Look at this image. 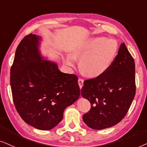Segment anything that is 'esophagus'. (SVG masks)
Instances as JSON below:
<instances>
[{
  "instance_id": "obj_1",
  "label": "esophagus",
  "mask_w": 147,
  "mask_h": 147,
  "mask_svg": "<svg viewBox=\"0 0 147 147\" xmlns=\"http://www.w3.org/2000/svg\"><path fill=\"white\" fill-rule=\"evenodd\" d=\"M83 82H84L83 79H81V78H79V79H78V83H79V87L81 88V89L82 88V87H83Z\"/></svg>"
}]
</instances>
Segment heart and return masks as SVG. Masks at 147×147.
<instances>
[{
    "mask_svg": "<svg viewBox=\"0 0 147 147\" xmlns=\"http://www.w3.org/2000/svg\"><path fill=\"white\" fill-rule=\"evenodd\" d=\"M118 52L115 40L104 37H91L80 42L72 48L71 55L64 59L66 65L72 67L79 59V68L84 75L97 77L105 73L112 64Z\"/></svg>",
    "mask_w": 147,
    "mask_h": 147,
    "instance_id": "1",
    "label": "heart"
}]
</instances>
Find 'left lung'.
Returning a JSON list of instances; mask_svg holds the SVG:
<instances>
[{"instance_id": "obj_1", "label": "left lung", "mask_w": 147, "mask_h": 147, "mask_svg": "<svg viewBox=\"0 0 147 147\" xmlns=\"http://www.w3.org/2000/svg\"><path fill=\"white\" fill-rule=\"evenodd\" d=\"M136 92L135 64L124 43L109 69L95 79L85 80L81 95L91 103L84 122L95 130L116 125L124 118Z\"/></svg>"}]
</instances>
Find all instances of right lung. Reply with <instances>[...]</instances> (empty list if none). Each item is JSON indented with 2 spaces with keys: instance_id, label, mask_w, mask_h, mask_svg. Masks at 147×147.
<instances>
[{
  "instance_id": "right-lung-1",
  "label": "right lung",
  "mask_w": 147,
  "mask_h": 147,
  "mask_svg": "<svg viewBox=\"0 0 147 147\" xmlns=\"http://www.w3.org/2000/svg\"><path fill=\"white\" fill-rule=\"evenodd\" d=\"M40 36L27 35L17 46L11 68L13 102L27 124L48 130L59 124L66 107L79 99L80 88L75 75L63 73L57 64L40 52Z\"/></svg>"
}]
</instances>
